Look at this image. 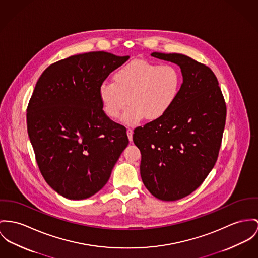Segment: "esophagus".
I'll list each match as a JSON object with an SVG mask.
<instances>
[{
  "label": "esophagus",
  "instance_id": "34e87169",
  "mask_svg": "<svg viewBox=\"0 0 258 258\" xmlns=\"http://www.w3.org/2000/svg\"><path fill=\"white\" fill-rule=\"evenodd\" d=\"M133 134H134V131L132 128H127L126 135H127V138L130 139V141H133Z\"/></svg>",
  "mask_w": 258,
  "mask_h": 258
}]
</instances>
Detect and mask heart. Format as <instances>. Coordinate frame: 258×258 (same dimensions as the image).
<instances>
[{
  "instance_id": "obj_1",
  "label": "heart",
  "mask_w": 258,
  "mask_h": 258,
  "mask_svg": "<svg viewBox=\"0 0 258 258\" xmlns=\"http://www.w3.org/2000/svg\"><path fill=\"white\" fill-rule=\"evenodd\" d=\"M182 77L178 67L160 64L146 59H134L114 75V82L104 81L99 97L104 113L111 119L122 116V121L136 125L142 119L164 116L178 98Z\"/></svg>"
}]
</instances>
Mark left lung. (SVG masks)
<instances>
[{"label": "left lung", "mask_w": 258, "mask_h": 258, "mask_svg": "<svg viewBox=\"0 0 258 258\" xmlns=\"http://www.w3.org/2000/svg\"><path fill=\"white\" fill-rule=\"evenodd\" d=\"M151 56L177 63L183 81L172 108L136 127L133 139L141 153L145 187L156 199L175 201L195 191L213 169L227 107L210 68L182 54L154 52Z\"/></svg>", "instance_id": "8db88e82"}]
</instances>
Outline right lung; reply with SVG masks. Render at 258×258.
Returning <instances> with one entry per match:
<instances>
[{
    "instance_id": "right-lung-1",
    "label": "right lung",
    "mask_w": 258,
    "mask_h": 258,
    "mask_svg": "<svg viewBox=\"0 0 258 258\" xmlns=\"http://www.w3.org/2000/svg\"><path fill=\"white\" fill-rule=\"evenodd\" d=\"M128 56L88 52L50 64L27 106V133L40 172L61 197H92L128 144L126 128L103 111L99 87Z\"/></svg>"
}]
</instances>
